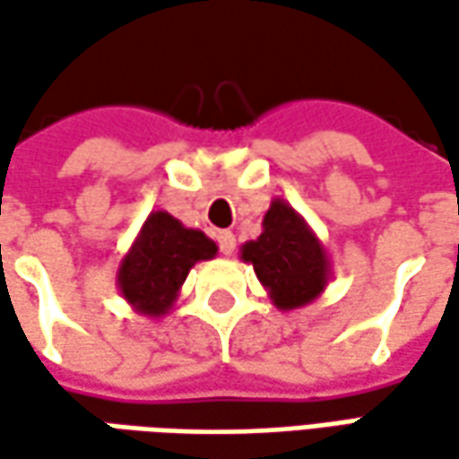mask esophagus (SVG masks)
<instances>
[{
	"mask_svg": "<svg viewBox=\"0 0 459 459\" xmlns=\"http://www.w3.org/2000/svg\"><path fill=\"white\" fill-rule=\"evenodd\" d=\"M217 242H220L221 255H232L235 253V235L232 232H227V230L217 232Z\"/></svg>",
	"mask_w": 459,
	"mask_h": 459,
	"instance_id": "esophagus-1",
	"label": "esophagus"
}]
</instances>
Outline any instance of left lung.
Here are the masks:
<instances>
[{
    "mask_svg": "<svg viewBox=\"0 0 459 459\" xmlns=\"http://www.w3.org/2000/svg\"><path fill=\"white\" fill-rule=\"evenodd\" d=\"M239 257L253 265L268 299L281 311L311 304L322 296L332 278V263L322 239L283 199L271 202L260 238L245 242Z\"/></svg>",
    "mask_w": 459,
    "mask_h": 459,
    "instance_id": "left-lung-1",
    "label": "left lung"
}]
</instances>
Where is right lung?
<instances>
[{
    "label": "right lung",
    "mask_w": 459,
    "mask_h": 459,
    "mask_svg": "<svg viewBox=\"0 0 459 459\" xmlns=\"http://www.w3.org/2000/svg\"><path fill=\"white\" fill-rule=\"evenodd\" d=\"M217 255L214 239L158 209L143 221L133 247L117 268V289L143 316H166L188 271Z\"/></svg>",
    "instance_id": "1"
}]
</instances>
